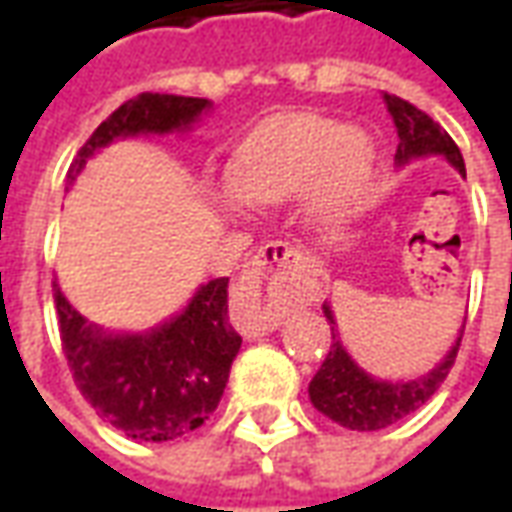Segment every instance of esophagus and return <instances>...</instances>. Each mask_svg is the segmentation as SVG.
<instances>
[{
	"label": "esophagus",
	"mask_w": 512,
	"mask_h": 512,
	"mask_svg": "<svg viewBox=\"0 0 512 512\" xmlns=\"http://www.w3.org/2000/svg\"><path fill=\"white\" fill-rule=\"evenodd\" d=\"M307 257L301 252L299 246L288 244V241H268L257 249V255L246 263L244 268V282H257L260 279V271L263 268H271V266H299L304 263ZM279 326V315L277 312H266V315H260V321H257V329H274Z\"/></svg>",
	"instance_id": "1"
}]
</instances>
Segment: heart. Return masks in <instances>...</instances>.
Masks as SVG:
<instances>
[{
    "label": "heart",
    "instance_id": "1",
    "mask_svg": "<svg viewBox=\"0 0 512 512\" xmlns=\"http://www.w3.org/2000/svg\"><path fill=\"white\" fill-rule=\"evenodd\" d=\"M373 167V147L329 117H279L238 147L222 200L230 211L282 205L312 189V211L332 219L351 205Z\"/></svg>",
    "mask_w": 512,
    "mask_h": 512
}]
</instances>
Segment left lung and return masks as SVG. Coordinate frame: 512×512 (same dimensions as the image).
Listing matches in <instances>:
<instances>
[{"label":"left lung","instance_id":"obj_1","mask_svg":"<svg viewBox=\"0 0 512 512\" xmlns=\"http://www.w3.org/2000/svg\"><path fill=\"white\" fill-rule=\"evenodd\" d=\"M384 104L386 112L392 115L397 136H400L395 156L397 167L408 164L411 158L436 153V156L447 158L461 175H466L461 150L433 117H428L422 109L397 98V95L384 93ZM323 315L332 323V348L323 359V365L318 367V373L312 376L310 400L321 414L351 430H381L411 414V411H417L419 406H425L433 392L444 384L450 367L455 365L458 348H461L463 329L450 354L444 356L441 365L433 367L428 376H419L414 381H406V384L403 381H397V384L376 381L373 376H367L343 348L337 329H334V315L329 304H323Z\"/></svg>","mask_w":512,"mask_h":512}]
</instances>
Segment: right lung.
Segmentation results:
<instances>
[{
	"label": "right lung",
	"mask_w": 512,
	"mask_h": 512,
	"mask_svg": "<svg viewBox=\"0 0 512 512\" xmlns=\"http://www.w3.org/2000/svg\"><path fill=\"white\" fill-rule=\"evenodd\" d=\"M211 109L208 98L142 93L95 128L68 178L120 136L183 131ZM227 277L202 285L189 307L145 334H106L73 310L54 285L60 340L84 400L128 439L172 441L211 417L241 348L227 315Z\"/></svg>",
	"instance_id": "1"
}]
</instances>
